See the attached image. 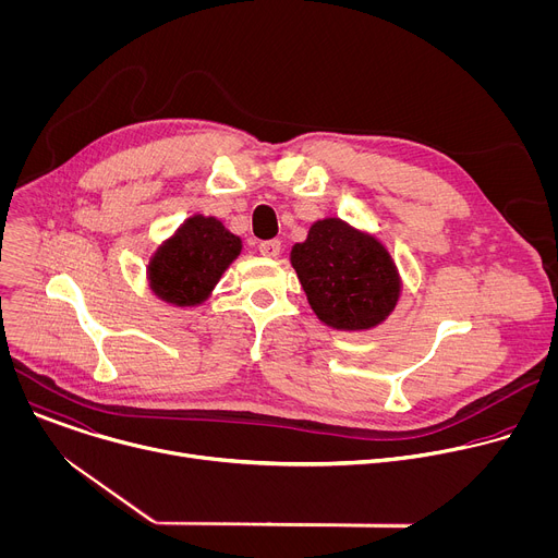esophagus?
<instances>
[{"label":"esophagus","instance_id":"obj_1","mask_svg":"<svg viewBox=\"0 0 558 558\" xmlns=\"http://www.w3.org/2000/svg\"><path fill=\"white\" fill-rule=\"evenodd\" d=\"M258 250H260V254H263L265 258H278L282 245H280V241H263V243L258 245Z\"/></svg>","mask_w":558,"mask_h":558}]
</instances>
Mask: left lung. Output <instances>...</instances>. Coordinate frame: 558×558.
<instances>
[{
  "instance_id": "8db88e82",
  "label": "left lung",
  "mask_w": 558,
  "mask_h": 558,
  "mask_svg": "<svg viewBox=\"0 0 558 558\" xmlns=\"http://www.w3.org/2000/svg\"><path fill=\"white\" fill-rule=\"evenodd\" d=\"M291 265L313 313L338 331L381 325L400 300L402 280L386 247L340 218L315 220L291 247Z\"/></svg>"
}]
</instances>
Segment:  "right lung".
<instances>
[{"label":"right lung","mask_w":558,"mask_h":558,"mask_svg":"<svg viewBox=\"0 0 558 558\" xmlns=\"http://www.w3.org/2000/svg\"><path fill=\"white\" fill-rule=\"evenodd\" d=\"M241 250V238L218 218L194 214L149 258V289L170 304L196 306L209 298Z\"/></svg>","instance_id":"add662e5"}]
</instances>
